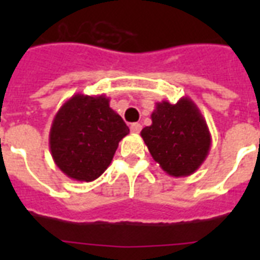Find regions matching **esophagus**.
<instances>
[{
    "label": "esophagus",
    "instance_id": "obj_1",
    "mask_svg": "<svg viewBox=\"0 0 260 260\" xmlns=\"http://www.w3.org/2000/svg\"><path fill=\"white\" fill-rule=\"evenodd\" d=\"M131 132H134V134H139L140 131H142V125L139 124V122H134V124H131Z\"/></svg>",
    "mask_w": 260,
    "mask_h": 260
}]
</instances>
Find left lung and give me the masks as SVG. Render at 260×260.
I'll list each match as a JSON object with an SVG mask.
<instances>
[{"instance_id":"1","label":"left lung","mask_w":260,"mask_h":260,"mask_svg":"<svg viewBox=\"0 0 260 260\" xmlns=\"http://www.w3.org/2000/svg\"><path fill=\"white\" fill-rule=\"evenodd\" d=\"M152 124L140 135L163 171L171 177H187L200 169L209 154L212 138L204 116L189 97L177 104L156 102Z\"/></svg>"}]
</instances>
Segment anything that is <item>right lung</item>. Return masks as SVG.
<instances>
[{"instance_id": "1", "label": "right lung", "mask_w": 260, "mask_h": 260, "mask_svg": "<svg viewBox=\"0 0 260 260\" xmlns=\"http://www.w3.org/2000/svg\"><path fill=\"white\" fill-rule=\"evenodd\" d=\"M128 134L129 128L110 108L109 98L77 93L52 120L51 155L69 178L91 182L109 167L118 143Z\"/></svg>"}]
</instances>
